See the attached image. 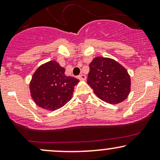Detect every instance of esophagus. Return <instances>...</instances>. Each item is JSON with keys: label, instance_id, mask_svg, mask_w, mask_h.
Returning a JSON list of instances; mask_svg holds the SVG:
<instances>
[{"label": "esophagus", "instance_id": "1", "mask_svg": "<svg viewBox=\"0 0 160 160\" xmlns=\"http://www.w3.org/2000/svg\"><path fill=\"white\" fill-rule=\"evenodd\" d=\"M78 79L80 80H85L86 79V75H84V74H80L78 76Z\"/></svg>", "mask_w": 160, "mask_h": 160}]
</instances>
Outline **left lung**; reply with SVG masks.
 Instances as JSON below:
<instances>
[{
    "instance_id": "left-lung-1",
    "label": "left lung",
    "mask_w": 160,
    "mask_h": 160,
    "mask_svg": "<svg viewBox=\"0 0 160 160\" xmlns=\"http://www.w3.org/2000/svg\"><path fill=\"white\" fill-rule=\"evenodd\" d=\"M87 82L99 98L115 104L128 97L131 79L126 69L115 60L95 57L89 64Z\"/></svg>"
}]
</instances>
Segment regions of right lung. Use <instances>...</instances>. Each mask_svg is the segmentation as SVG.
<instances>
[{
    "label": "right lung",
    "instance_id": "right-lung-1",
    "mask_svg": "<svg viewBox=\"0 0 160 160\" xmlns=\"http://www.w3.org/2000/svg\"><path fill=\"white\" fill-rule=\"evenodd\" d=\"M65 71L56 61L47 62L36 70L30 82V91L37 105L52 111L71 100L79 80L65 76Z\"/></svg>",
    "mask_w": 160,
    "mask_h": 160
}]
</instances>
